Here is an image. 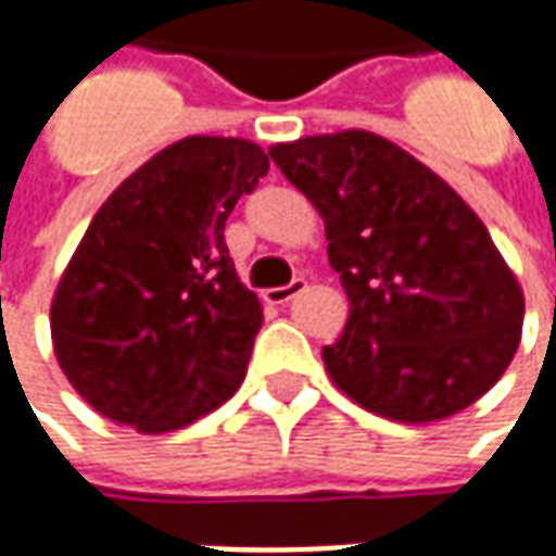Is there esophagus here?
Listing matches in <instances>:
<instances>
[{"instance_id":"obj_1","label":"esophagus","mask_w":556,"mask_h":556,"mask_svg":"<svg viewBox=\"0 0 556 556\" xmlns=\"http://www.w3.org/2000/svg\"><path fill=\"white\" fill-rule=\"evenodd\" d=\"M303 290H306V278H293V281H290V285H285V288L268 290L266 300L268 303H275V306H288L290 300H293V296H300Z\"/></svg>"}]
</instances>
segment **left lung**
<instances>
[{
  "label": "left lung",
  "mask_w": 556,
  "mask_h": 556,
  "mask_svg": "<svg viewBox=\"0 0 556 556\" xmlns=\"http://www.w3.org/2000/svg\"><path fill=\"white\" fill-rule=\"evenodd\" d=\"M268 157L321 213L350 296L346 328L321 350L337 390L402 424L489 393L520 346L523 290L458 191L365 129L271 144Z\"/></svg>",
  "instance_id": "8db88e82"
}]
</instances>
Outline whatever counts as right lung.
Masks as SVG:
<instances>
[{
	"mask_svg": "<svg viewBox=\"0 0 556 556\" xmlns=\"http://www.w3.org/2000/svg\"><path fill=\"white\" fill-rule=\"evenodd\" d=\"M266 173L253 141L188 136L101 203L52 300L58 365L98 415L166 433L241 387L263 306L225 219Z\"/></svg>",
	"mask_w": 556,
	"mask_h": 556,
	"instance_id": "1",
	"label": "right lung"
}]
</instances>
